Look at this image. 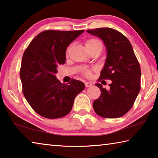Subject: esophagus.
Listing matches in <instances>:
<instances>
[{"label":"esophagus","mask_w":158,"mask_h":158,"mask_svg":"<svg viewBox=\"0 0 158 158\" xmlns=\"http://www.w3.org/2000/svg\"><path fill=\"white\" fill-rule=\"evenodd\" d=\"M92 85V84L90 82H85V87H90Z\"/></svg>","instance_id":"1"}]
</instances>
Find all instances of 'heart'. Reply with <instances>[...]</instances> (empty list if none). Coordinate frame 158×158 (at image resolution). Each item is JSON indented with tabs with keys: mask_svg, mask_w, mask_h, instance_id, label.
Returning a JSON list of instances; mask_svg holds the SVG:
<instances>
[{
	"mask_svg": "<svg viewBox=\"0 0 158 158\" xmlns=\"http://www.w3.org/2000/svg\"><path fill=\"white\" fill-rule=\"evenodd\" d=\"M98 42H99L98 40H95V39H89V40H87L86 41H85V47H87L92 46V45L95 44L96 43H98ZM69 48V47H68V49H67V51H66V53H68ZM83 74H84V75L85 77H90V76H91V74H92V70H91V69H86V70H85L84 72V73H83Z\"/></svg>",
	"mask_w": 158,
	"mask_h": 158,
	"instance_id": "1",
	"label": "heart"
}]
</instances>
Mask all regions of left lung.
Here are the masks:
<instances>
[{"instance_id": "8db88e82", "label": "left lung", "mask_w": 158, "mask_h": 158, "mask_svg": "<svg viewBox=\"0 0 158 158\" xmlns=\"http://www.w3.org/2000/svg\"><path fill=\"white\" fill-rule=\"evenodd\" d=\"M102 40L107 50L105 65L98 81L111 80L109 89L100 84V98L93 103L95 113L106 118H116L132 107L141 89V68L130 41L119 31L110 28L87 30Z\"/></svg>"}]
</instances>
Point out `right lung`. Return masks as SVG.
<instances>
[{
    "mask_svg": "<svg viewBox=\"0 0 158 158\" xmlns=\"http://www.w3.org/2000/svg\"><path fill=\"white\" fill-rule=\"evenodd\" d=\"M84 31H44L23 53L20 68L22 92L40 116L50 119L66 116L73 108L77 95L84 89L81 81L73 79L68 84H64L55 76L58 65L65 63L67 47Z\"/></svg>",
    "mask_w": 158,
    "mask_h": 158,
    "instance_id": "1",
    "label": "right lung"
}]
</instances>
